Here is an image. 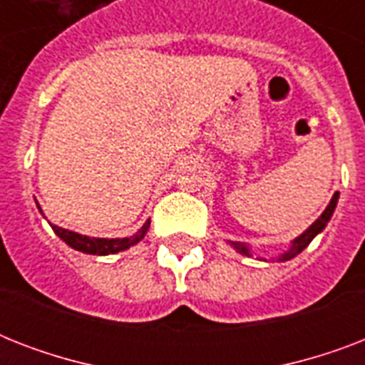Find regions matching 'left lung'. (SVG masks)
<instances>
[{"label": "left lung", "instance_id": "obj_1", "mask_svg": "<svg viewBox=\"0 0 365 365\" xmlns=\"http://www.w3.org/2000/svg\"><path fill=\"white\" fill-rule=\"evenodd\" d=\"M337 200H339V193L335 191L334 197H331V200H329V205L326 206V210H324L322 214H320V217H318L317 222L312 223V225L309 229H305V231H303V233H301L299 237H295V239L292 240V244H289V246H288V250L278 255L277 261H289V259H292V257H295V255H297V254H301V252H303V250H305L307 246H309V244L312 242V239H314L317 235L322 233L324 229H326V225H328V223H329V220H331V216H334L335 206H337ZM229 244H231V246H233V248L237 250L239 254L248 255V257H252V255H254V254H252V250H250V244L233 242V240H231V242H229ZM257 259L267 261L265 257H257Z\"/></svg>", "mask_w": 365, "mask_h": 365}]
</instances>
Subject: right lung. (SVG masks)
<instances>
[{"label": "right lung", "instance_id": "add662e5", "mask_svg": "<svg viewBox=\"0 0 365 365\" xmlns=\"http://www.w3.org/2000/svg\"><path fill=\"white\" fill-rule=\"evenodd\" d=\"M37 205V210L41 212V206L39 202ZM45 217V216H43ZM149 220L143 223L142 227L138 229L136 233L132 235V237H125V239H96V237H87V235H79L76 231H70V229L58 227V225H54V223L48 222V225L53 227V231L58 235L60 239L64 240L70 248L77 250V252H83V254H91V255H110V254H117V252H123V250H128L130 246L138 244L140 240L145 237L149 229Z\"/></svg>", "mask_w": 365, "mask_h": 365}]
</instances>
